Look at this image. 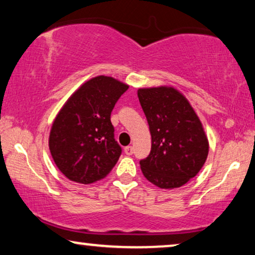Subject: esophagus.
Returning <instances> with one entry per match:
<instances>
[{"label":"esophagus","instance_id":"1","mask_svg":"<svg viewBox=\"0 0 255 255\" xmlns=\"http://www.w3.org/2000/svg\"><path fill=\"white\" fill-rule=\"evenodd\" d=\"M124 152L127 155H132L133 154V147H132V146H127V147L124 148Z\"/></svg>","mask_w":255,"mask_h":255}]
</instances>
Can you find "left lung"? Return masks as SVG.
Masks as SVG:
<instances>
[{
  "mask_svg": "<svg viewBox=\"0 0 255 255\" xmlns=\"http://www.w3.org/2000/svg\"><path fill=\"white\" fill-rule=\"evenodd\" d=\"M147 120L152 147L140 168L149 182L163 189L179 188L197 175L209 142L197 115L182 94L172 87L138 90Z\"/></svg>",
  "mask_w": 255,
  "mask_h": 255,
  "instance_id": "1",
  "label": "left lung"
}]
</instances>
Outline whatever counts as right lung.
I'll return each mask as SVG.
<instances>
[{
    "label": "right lung",
    "mask_w": 255,
    "mask_h": 255,
    "mask_svg": "<svg viewBox=\"0 0 255 255\" xmlns=\"http://www.w3.org/2000/svg\"><path fill=\"white\" fill-rule=\"evenodd\" d=\"M128 89L110 76L90 79L69 97L55 117L48 146L67 179L89 184L107 176L122 154L110 116Z\"/></svg>",
    "instance_id": "add662e5"
}]
</instances>
